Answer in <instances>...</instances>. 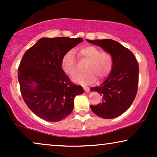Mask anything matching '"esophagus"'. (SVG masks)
Masks as SVG:
<instances>
[{"mask_svg": "<svg viewBox=\"0 0 157 157\" xmlns=\"http://www.w3.org/2000/svg\"><path fill=\"white\" fill-rule=\"evenodd\" d=\"M83 89H84V91H85V92L86 94H88V93H89V91H90V89H89V88H88V87H86V86H83Z\"/></svg>", "mask_w": 157, "mask_h": 157, "instance_id": "1", "label": "esophagus"}]
</instances>
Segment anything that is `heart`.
I'll return each mask as SVG.
<instances>
[{
  "label": "heart",
  "instance_id": "1",
  "mask_svg": "<svg viewBox=\"0 0 157 157\" xmlns=\"http://www.w3.org/2000/svg\"><path fill=\"white\" fill-rule=\"evenodd\" d=\"M78 57L88 61L84 70L86 73H76L72 80L77 83L88 84L98 79L106 78L110 74L113 66V56L108 52H101L93 46H86L79 49ZM61 68L68 75H71L76 69V61L74 53L68 51L61 59Z\"/></svg>",
  "mask_w": 157,
  "mask_h": 157
}]
</instances>
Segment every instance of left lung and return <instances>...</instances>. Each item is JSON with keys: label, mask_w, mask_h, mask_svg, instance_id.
Wrapping results in <instances>:
<instances>
[{"label": "left lung", "mask_w": 157, "mask_h": 157, "mask_svg": "<svg viewBox=\"0 0 157 157\" xmlns=\"http://www.w3.org/2000/svg\"><path fill=\"white\" fill-rule=\"evenodd\" d=\"M100 46L113 58L111 74L101 84L90 89L102 96V101L91 105L93 112L104 119H113L125 112L136 97L139 83V65L132 51L111 39L86 40Z\"/></svg>", "instance_id": "left-lung-1"}]
</instances>
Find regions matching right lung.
I'll return each instance as SVG.
<instances>
[{
	"mask_svg": "<svg viewBox=\"0 0 157 157\" xmlns=\"http://www.w3.org/2000/svg\"><path fill=\"white\" fill-rule=\"evenodd\" d=\"M83 41L81 38H42L25 51L18 71L21 93L38 117L61 121L72 112L75 96L83 93L61 68L63 55Z\"/></svg>",
	"mask_w": 157,
	"mask_h": 157,
	"instance_id": "obj_1",
	"label": "right lung"
}]
</instances>
